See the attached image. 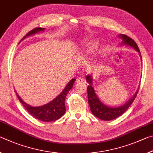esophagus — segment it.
Wrapping results in <instances>:
<instances>
[{
	"label": "esophagus",
	"instance_id": "obj_1",
	"mask_svg": "<svg viewBox=\"0 0 153 153\" xmlns=\"http://www.w3.org/2000/svg\"><path fill=\"white\" fill-rule=\"evenodd\" d=\"M76 83H85V79L83 77L80 76L78 79H76Z\"/></svg>",
	"mask_w": 153,
	"mask_h": 153
}]
</instances>
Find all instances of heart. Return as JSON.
<instances>
[{"mask_svg":"<svg viewBox=\"0 0 153 153\" xmlns=\"http://www.w3.org/2000/svg\"><path fill=\"white\" fill-rule=\"evenodd\" d=\"M96 47H97V42H89L85 45L83 50H82V52H83L85 54H89V53L93 52V51L95 50Z\"/></svg>","mask_w":153,"mask_h":153,"instance_id":"heart-1","label":"heart"}]
</instances>
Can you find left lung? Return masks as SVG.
Returning a JSON list of instances; mask_svg holds the SVG:
<instances>
[{
	"instance_id": "obj_1",
	"label": "left lung",
	"mask_w": 153,
	"mask_h": 153,
	"mask_svg": "<svg viewBox=\"0 0 153 153\" xmlns=\"http://www.w3.org/2000/svg\"><path fill=\"white\" fill-rule=\"evenodd\" d=\"M118 37L123 40L121 45H126L135 49L139 53V55H140L142 60L141 53L136 43L132 38L126 36V35L120 34ZM86 81L89 83V86L87 87V94L88 102H89V104L91 111L95 117H97V118L101 120H105V121H109V120H114L124 114L129 108L131 104L133 103L138 91V89L133 97L130 98L129 101H128L123 105L117 107V108H111V107H108L105 105V104H103L97 97V93H95L94 88L93 87V77L91 75H87L86 76Z\"/></svg>"
}]
</instances>
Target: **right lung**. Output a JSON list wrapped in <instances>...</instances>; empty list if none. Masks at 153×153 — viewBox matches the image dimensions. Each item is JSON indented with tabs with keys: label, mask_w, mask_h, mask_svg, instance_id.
<instances>
[{
	"label": "right lung",
	"mask_w": 153,
	"mask_h": 153,
	"mask_svg": "<svg viewBox=\"0 0 153 153\" xmlns=\"http://www.w3.org/2000/svg\"><path fill=\"white\" fill-rule=\"evenodd\" d=\"M44 30L45 29L42 27H37L32 29L31 31L28 32V33L23 37V38H22L20 42L24 39H25L26 37L33 36V35L36 34L37 33H39L40 31H44ZM75 81H76V79H72L71 81L66 85V86L63 89L62 91L57 97L55 99H53V100L52 101H50V102L42 106L33 107L29 105L28 104H27L25 101L19 96L17 93H16V94H17V97L19 98V101L22 103V105L25 107L27 111L29 112V114H31L32 116L34 117L35 118L41 120L42 122L56 121V120L60 118V117L64 114V113H65L66 108L64 101H65L66 97L67 94H68V93L69 92V91L72 89V87H73V84Z\"/></svg>",
	"instance_id": "add662e5"
}]
</instances>
